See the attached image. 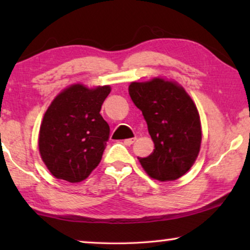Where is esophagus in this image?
<instances>
[{
  "label": "esophagus",
  "instance_id": "34e87169",
  "mask_svg": "<svg viewBox=\"0 0 250 250\" xmlns=\"http://www.w3.org/2000/svg\"><path fill=\"white\" fill-rule=\"evenodd\" d=\"M135 138H132V139H126V140H124V145H126V146H131V145H133V143L135 142Z\"/></svg>",
  "mask_w": 250,
  "mask_h": 250
}]
</instances>
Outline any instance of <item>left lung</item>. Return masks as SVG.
I'll return each mask as SVG.
<instances>
[{
    "instance_id": "obj_1",
    "label": "left lung",
    "mask_w": 250,
    "mask_h": 250,
    "mask_svg": "<svg viewBox=\"0 0 250 250\" xmlns=\"http://www.w3.org/2000/svg\"><path fill=\"white\" fill-rule=\"evenodd\" d=\"M128 92L155 145L151 155L139 158L142 168L160 182L180 179L200 151L203 134L196 104L177 82L164 77L132 82Z\"/></svg>"
}]
</instances>
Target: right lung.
<instances>
[{
  "mask_svg": "<svg viewBox=\"0 0 250 250\" xmlns=\"http://www.w3.org/2000/svg\"><path fill=\"white\" fill-rule=\"evenodd\" d=\"M110 91V85L71 84L51 102L41 123L39 150L54 177L81 182L101 162L110 129L100 110Z\"/></svg>",
  "mask_w": 250,
  "mask_h": 250,
  "instance_id": "1",
  "label": "right lung"
}]
</instances>
